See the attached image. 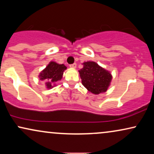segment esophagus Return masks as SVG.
Here are the masks:
<instances>
[{"label":"esophagus","mask_w":154,"mask_h":154,"mask_svg":"<svg viewBox=\"0 0 154 154\" xmlns=\"http://www.w3.org/2000/svg\"><path fill=\"white\" fill-rule=\"evenodd\" d=\"M69 66H70L71 68L75 69V67H76V64H75V63H73V64H71L69 65Z\"/></svg>","instance_id":"34e87169"}]
</instances>
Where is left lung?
Wrapping results in <instances>:
<instances>
[{
	"instance_id": "left-lung-1",
	"label": "left lung",
	"mask_w": 154,
	"mask_h": 154,
	"mask_svg": "<svg viewBox=\"0 0 154 154\" xmlns=\"http://www.w3.org/2000/svg\"><path fill=\"white\" fill-rule=\"evenodd\" d=\"M79 71L82 84L94 94L106 92L112 79L111 73L94 62H85Z\"/></svg>"
}]
</instances>
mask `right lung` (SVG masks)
<instances>
[{
    "instance_id": "1",
    "label": "right lung",
    "mask_w": 154,
    "mask_h": 154,
    "mask_svg": "<svg viewBox=\"0 0 154 154\" xmlns=\"http://www.w3.org/2000/svg\"><path fill=\"white\" fill-rule=\"evenodd\" d=\"M66 69V67L64 64H59L54 62H51L40 73L39 77L41 80L48 81L46 83V86L48 88H52V83L62 79L63 72Z\"/></svg>"
}]
</instances>
